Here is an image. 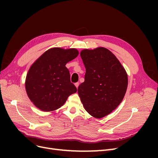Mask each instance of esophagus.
Segmentation results:
<instances>
[{"label":"esophagus","instance_id":"1","mask_svg":"<svg viewBox=\"0 0 158 158\" xmlns=\"http://www.w3.org/2000/svg\"><path fill=\"white\" fill-rule=\"evenodd\" d=\"M74 85H75V86L76 87V88H78V85H79V83H78V82H76V83L74 84Z\"/></svg>","mask_w":158,"mask_h":158}]
</instances>
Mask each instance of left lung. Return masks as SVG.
<instances>
[{
    "instance_id": "1",
    "label": "left lung",
    "mask_w": 158,
    "mask_h": 158,
    "mask_svg": "<svg viewBox=\"0 0 158 158\" xmlns=\"http://www.w3.org/2000/svg\"><path fill=\"white\" fill-rule=\"evenodd\" d=\"M80 56L85 68L84 82L78 93L90 115L101 118L115 109L128 86L125 69L112 52L105 47L84 49Z\"/></svg>"
}]
</instances>
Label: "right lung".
<instances>
[{
	"instance_id": "1",
	"label": "right lung",
	"mask_w": 158,
	"mask_h": 158,
	"mask_svg": "<svg viewBox=\"0 0 158 158\" xmlns=\"http://www.w3.org/2000/svg\"><path fill=\"white\" fill-rule=\"evenodd\" d=\"M79 54L76 49L53 47L45 51L32 64L26 78L28 98L43 111H52L62 107L68 97L77 91L70 82L66 64Z\"/></svg>"
}]
</instances>
